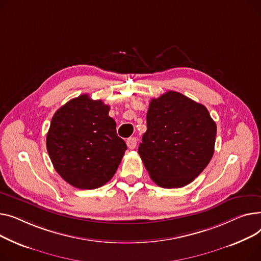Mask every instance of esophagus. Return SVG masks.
Returning a JSON list of instances; mask_svg holds the SVG:
<instances>
[{
    "label": "esophagus",
    "instance_id": "obj_1",
    "mask_svg": "<svg viewBox=\"0 0 261 261\" xmlns=\"http://www.w3.org/2000/svg\"><path fill=\"white\" fill-rule=\"evenodd\" d=\"M126 144H127V147L129 149H134L136 147V145H137V139H136L135 137L128 138V139L126 140Z\"/></svg>",
    "mask_w": 261,
    "mask_h": 261
}]
</instances>
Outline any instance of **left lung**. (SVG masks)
<instances>
[{
    "label": "left lung",
    "instance_id": "obj_1",
    "mask_svg": "<svg viewBox=\"0 0 261 261\" xmlns=\"http://www.w3.org/2000/svg\"><path fill=\"white\" fill-rule=\"evenodd\" d=\"M138 152L151 180L164 189L186 187L210 163L217 126L206 107L177 91L151 99Z\"/></svg>",
    "mask_w": 261,
    "mask_h": 261
}]
</instances>
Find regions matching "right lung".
Listing matches in <instances>:
<instances>
[{
	"mask_svg": "<svg viewBox=\"0 0 261 261\" xmlns=\"http://www.w3.org/2000/svg\"><path fill=\"white\" fill-rule=\"evenodd\" d=\"M110 106L87 94L55 113L46 147L57 173L70 186L94 190L115 175L127 146L117 135Z\"/></svg>",
	"mask_w": 261,
	"mask_h": 261,
	"instance_id": "obj_1",
	"label": "right lung"
}]
</instances>
